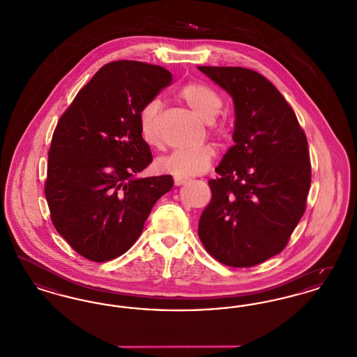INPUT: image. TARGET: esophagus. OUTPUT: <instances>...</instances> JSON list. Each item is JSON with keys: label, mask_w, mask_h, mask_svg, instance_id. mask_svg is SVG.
Segmentation results:
<instances>
[{"label": "esophagus", "mask_w": 357, "mask_h": 357, "mask_svg": "<svg viewBox=\"0 0 357 357\" xmlns=\"http://www.w3.org/2000/svg\"><path fill=\"white\" fill-rule=\"evenodd\" d=\"M186 178H182V176H175V178H174L175 186H181V185H183V183H186Z\"/></svg>", "instance_id": "esophagus-1"}]
</instances>
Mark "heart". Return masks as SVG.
Returning a JSON list of instances; mask_svg holds the SVG:
<instances>
[{
    "instance_id": "heart-1",
    "label": "heart",
    "mask_w": 357,
    "mask_h": 357,
    "mask_svg": "<svg viewBox=\"0 0 357 357\" xmlns=\"http://www.w3.org/2000/svg\"><path fill=\"white\" fill-rule=\"evenodd\" d=\"M178 98L199 119L204 120L206 123H210L215 119L221 112L223 105L221 95L208 85L201 83H190L185 85L181 89ZM159 107L160 104L158 100H151L144 104L139 114L140 134L143 140L151 147H158L160 144L159 135L156 131ZM214 130L220 136H225L227 131L225 126H217ZM215 153H217L214 146L204 144L192 150L174 151L167 156L158 159L156 166L162 172L171 174L175 176H194L208 170L215 158Z\"/></svg>"
}]
</instances>
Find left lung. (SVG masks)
<instances>
[{"label":"left lung","mask_w":357,"mask_h":357,"mask_svg":"<svg viewBox=\"0 0 357 357\" xmlns=\"http://www.w3.org/2000/svg\"><path fill=\"white\" fill-rule=\"evenodd\" d=\"M234 102V146L208 181L213 197L198 234L222 264L249 268L288 243L310 187L307 140L294 111L262 75L241 67H198Z\"/></svg>","instance_id":"1"}]
</instances>
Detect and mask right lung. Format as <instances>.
<instances>
[{
  "mask_svg": "<svg viewBox=\"0 0 357 357\" xmlns=\"http://www.w3.org/2000/svg\"><path fill=\"white\" fill-rule=\"evenodd\" d=\"M170 72L140 61L105 64L76 95L53 132L45 197L57 233L86 259L124 255L143 231L171 175L139 178L153 162L139 114L170 84Z\"/></svg>",
  "mask_w": 357,
  "mask_h": 357,
  "instance_id": "right-lung-1",
  "label": "right lung"
}]
</instances>
